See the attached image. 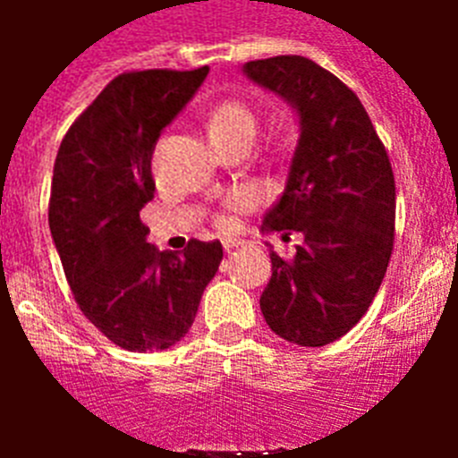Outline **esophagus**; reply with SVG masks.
Masks as SVG:
<instances>
[{"label": "esophagus", "instance_id": "obj_1", "mask_svg": "<svg viewBox=\"0 0 458 458\" xmlns=\"http://www.w3.org/2000/svg\"><path fill=\"white\" fill-rule=\"evenodd\" d=\"M240 240H223V250L225 251H233V250H237V247H240Z\"/></svg>", "mask_w": 458, "mask_h": 458}]
</instances>
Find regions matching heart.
I'll return each instance as SVG.
<instances>
[{
  "label": "heart",
  "instance_id": "1",
  "mask_svg": "<svg viewBox=\"0 0 458 458\" xmlns=\"http://www.w3.org/2000/svg\"><path fill=\"white\" fill-rule=\"evenodd\" d=\"M207 131L211 142H223V140L240 138V135L254 138L257 118L247 104L237 102V99H225L211 109L207 118Z\"/></svg>",
  "mask_w": 458,
  "mask_h": 458
}]
</instances>
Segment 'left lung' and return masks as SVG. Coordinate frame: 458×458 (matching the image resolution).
Returning a JSON list of instances; mask_svg holds the SVG:
<instances>
[{"label": "left lung", "mask_w": 458, "mask_h": 458, "mask_svg": "<svg viewBox=\"0 0 458 458\" xmlns=\"http://www.w3.org/2000/svg\"><path fill=\"white\" fill-rule=\"evenodd\" d=\"M254 85L285 99L300 121L285 192L264 233L304 235L294 259L271 250L261 313L300 347L340 340L369 311L394 242V175L369 114L352 89L304 56L242 66Z\"/></svg>", "instance_id": "left-lung-1"}]
</instances>
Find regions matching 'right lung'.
Here are the masks:
<instances>
[{
    "label": "right lung",
    "instance_id": "add662e5",
    "mask_svg": "<svg viewBox=\"0 0 458 458\" xmlns=\"http://www.w3.org/2000/svg\"><path fill=\"white\" fill-rule=\"evenodd\" d=\"M207 75L208 66L118 75L68 128L54 161L49 230L68 285L81 311L128 352L182 340L223 259L218 240L158 251L140 221L157 190L154 147Z\"/></svg>",
    "mask_w": 458,
    "mask_h": 458
}]
</instances>
